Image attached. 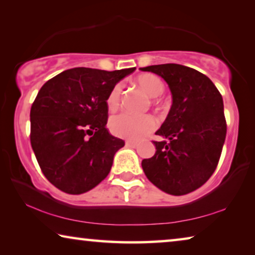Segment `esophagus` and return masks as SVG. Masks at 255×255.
Instances as JSON below:
<instances>
[{
  "mask_svg": "<svg viewBox=\"0 0 255 255\" xmlns=\"http://www.w3.org/2000/svg\"><path fill=\"white\" fill-rule=\"evenodd\" d=\"M137 144H138V143H137L136 140H130V139L126 140V145H127V146H129V147H136Z\"/></svg>",
  "mask_w": 255,
  "mask_h": 255,
  "instance_id": "34e87169",
  "label": "esophagus"
}]
</instances>
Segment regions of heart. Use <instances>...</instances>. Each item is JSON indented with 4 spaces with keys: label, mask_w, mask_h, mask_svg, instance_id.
<instances>
[{
    "label": "heart",
    "mask_w": 255,
    "mask_h": 255,
    "mask_svg": "<svg viewBox=\"0 0 255 255\" xmlns=\"http://www.w3.org/2000/svg\"><path fill=\"white\" fill-rule=\"evenodd\" d=\"M138 85L148 98H157L164 91V84L159 77L152 74L139 75L136 78ZM121 85L117 84L109 92L107 98V107L110 111L118 109L120 103ZM109 127L113 134L128 139H139L152 132L156 127V120L151 115L132 116L129 113H120L113 116L109 121Z\"/></svg>",
    "instance_id": "b5f03b06"
}]
</instances>
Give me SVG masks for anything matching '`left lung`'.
I'll return each mask as SVG.
<instances>
[{"mask_svg":"<svg viewBox=\"0 0 255 255\" xmlns=\"http://www.w3.org/2000/svg\"><path fill=\"white\" fill-rule=\"evenodd\" d=\"M168 84L172 104L153 142L155 154L142 161L147 179L171 195H185L201 187L215 172L227 126L224 101L209 77L176 63L140 68Z\"/></svg>","mask_w":255,"mask_h":255,"instance_id":"obj_1","label":"left lung"}]
</instances>
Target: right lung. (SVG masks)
I'll list each match as a JSON object with an SVG mask.
<instances>
[{
	"label": "right lung",
	"mask_w": 255,
	"mask_h": 255,
	"mask_svg": "<svg viewBox=\"0 0 255 255\" xmlns=\"http://www.w3.org/2000/svg\"><path fill=\"white\" fill-rule=\"evenodd\" d=\"M135 69L72 68L39 90L30 109V143L44 176L60 191L83 194L109 175L125 142L106 128L107 98Z\"/></svg>",
	"instance_id": "add662e5"
}]
</instances>
